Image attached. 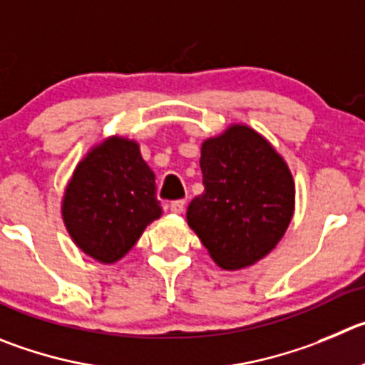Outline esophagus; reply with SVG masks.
<instances>
[{
	"mask_svg": "<svg viewBox=\"0 0 365 365\" xmlns=\"http://www.w3.org/2000/svg\"><path fill=\"white\" fill-rule=\"evenodd\" d=\"M169 209L176 214L183 212V209H185V200H175V202L169 203Z\"/></svg>",
	"mask_w": 365,
	"mask_h": 365,
	"instance_id": "34e87169",
	"label": "esophagus"
}]
</instances>
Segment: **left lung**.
Wrapping results in <instances>:
<instances>
[{"label": "left lung", "instance_id": "8db88e82", "mask_svg": "<svg viewBox=\"0 0 365 365\" xmlns=\"http://www.w3.org/2000/svg\"><path fill=\"white\" fill-rule=\"evenodd\" d=\"M203 190L187 221L225 270L259 261L294 214V180L275 149L247 125H232L202 145Z\"/></svg>", "mask_w": 365, "mask_h": 365}]
</instances>
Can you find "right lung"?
Listing matches in <instances>:
<instances>
[{"label": "right lung", "instance_id": "obj_1", "mask_svg": "<svg viewBox=\"0 0 365 365\" xmlns=\"http://www.w3.org/2000/svg\"><path fill=\"white\" fill-rule=\"evenodd\" d=\"M155 175L138 145L110 138L77 165L63 203L75 243L102 263L124 257L144 229L160 217Z\"/></svg>", "mask_w": 365, "mask_h": 365}]
</instances>
